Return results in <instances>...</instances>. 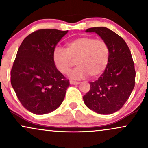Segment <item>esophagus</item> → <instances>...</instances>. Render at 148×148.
<instances>
[{"instance_id": "1", "label": "esophagus", "mask_w": 148, "mask_h": 148, "mask_svg": "<svg viewBox=\"0 0 148 148\" xmlns=\"http://www.w3.org/2000/svg\"><path fill=\"white\" fill-rule=\"evenodd\" d=\"M69 84L71 85H79L80 82H78V81H69Z\"/></svg>"}]
</instances>
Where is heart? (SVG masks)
Wrapping results in <instances>:
<instances>
[{
	"mask_svg": "<svg viewBox=\"0 0 148 148\" xmlns=\"http://www.w3.org/2000/svg\"><path fill=\"white\" fill-rule=\"evenodd\" d=\"M109 58L110 50L106 42L92 37H78L69 42L66 49L57 47L53 52L54 64L62 74L68 72L76 60L79 66L69 73L73 79L100 76L106 69Z\"/></svg>",
	"mask_w": 148,
	"mask_h": 148,
	"instance_id": "heart-1",
	"label": "heart"
}]
</instances>
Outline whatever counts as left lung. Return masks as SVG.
<instances>
[{
	"label": "left lung",
	"instance_id": "8db88e82",
	"mask_svg": "<svg viewBox=\"0 0 148 148\" xmlns=\"http://www.w3.org/2000/svg\"><path fill=\"white\" fill-rule=\"evenodd\" d=\"M96 33L109 47V62L100 77L90 84V89L84 96L85 104L99 114L108 115L120 110L135 86L136 72L131 51L125 40L105 27L86 30Z\"/></svg>",
	"mask_w": 148,
	"mask_h": 148
}]
</instances>
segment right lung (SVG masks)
Returning <instances> with one entry per match:
<instances>
[{
	"label": "right lung",
	"mask_w": 148,
	"mask_h": 148,
	"mask_svg": "<svg viewBox=\"0 0 148 148\" xmlns=\"http://www.w3.org/2000/svg\"><path fill=\"white\" fill-rule=\"evenodd\" d=\"M68 30L40 29L20 45L11 70V84L23 106L37 115L51 113L63 101L69 80L58 70L53 52Z\"/></svg>",
	"instance_id": "right-lung-1"
}]
</instances>
